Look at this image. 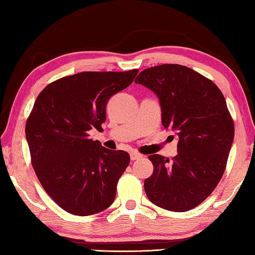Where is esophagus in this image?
Segmentation results:
<instances>
[{"label": "esophagus", "instance_id": "34e87169", "mask_svg": "<svg viewBox=\"0 0 255 255\" xmlns=\"http://www.w3.org/2000/svg\"><path fill=\"white\" fill-rule=\"evenodd\" d=\"M140 157H143V155L139 154V153H137V152H132V153H130V158H131V161H135V159H138V158H140Z\"/></svg>", "mask_w": 255, "mask_h": 255}]
</instances>
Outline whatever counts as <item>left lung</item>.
Segmentation results:
<instances>
[{"instance_id": "8db88e82", "label": "left lung", "mask_w": 255, "mask_h": 255, "mask_svg": "<svg viewBox=\"0 0 255 255\" xmlns=\"http://www.w3.org/2000/svg\"><path fill=\"white\" fill-rule=\"evenodd\" d=\"M135 83L156 94L164 128L179 136L178 154L149 155L154 171L145 180L148 199L163 209L183 213L211 195L225 172L234 139V122L213 81L179 64L146 68Z\"/></svg>"}]
</instances>
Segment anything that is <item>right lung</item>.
Segmentation results:
<instances>
[{
    "mask_svg": "<svg viewBox=\"0 0 255 255\" xmlns=\"http://www.w3.org/2000/svg\"><path fill=\"white\" fill-rule=\"evenodd\" d=\"M137 73H77L51 82L37 97L25 124L31 164L45 191L67 213L90 216L115 201L130 156L103 147L90 130H101L109 99Z\"/></svg>",
    "mask_w": 255,
    "mask_h": 255,
    "instance_id": "add662e5",
    "label": "right lung"
}]
</instances>
